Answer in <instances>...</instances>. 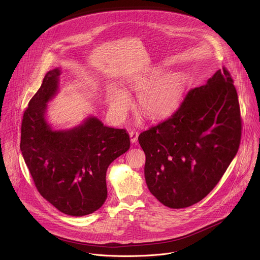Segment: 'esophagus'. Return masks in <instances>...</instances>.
<instances>
[{"label":"esophagus","mask_w":260,"mask_h":260,"mask_svg":"<svg viewBox=\"0 0 260 260\" xmlns=\"http://www.w3.org/2000/svg\"><path fill=\"white\" fill-rule=\"evenodd\" d=\"M129 137H131V142L132 143H137L138 137H139V133L136 132V131H132V132H129Z\"/></svg>","instance_id":"esophagus-1"}]
</instances>
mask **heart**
Instances as JSON below:
<instances>
[{"mask_svg": "<svg viewBox=\"0 0 260 260\" xmlns=\"http://www.w3.org/2000/svg\"><path fill=\"white\" fill-rule=\"evenodd\" d=\"M158 75L159 72L154 71L151 75L136 78L132 83V87L139 91L140 111L151 119H161L174 112L185 85V79L180 74H167L156 80ZM108 103L111 111L120 118L125 115L132 104L127 93L119 88L109 92Z\"/></svg>", "mask_w": 260, "mask_h": 260, "instance_id": "b5f03b06", "label": "heart"}]
</instances>
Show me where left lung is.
<instances>
[{
	"label": "left lung",
	"mask_w": 260,
	"mask_h": 260,
	"mask_svg": "<svg viewBox=\"0 0 260 260\" xmlns=\"http://www.w3.org/2000/svg\"><path fill=\"white\" fill-rule=\"evenodd\" d=\"M241 137L238 93L223 67L190 89L171 117L140 134L148 188L172 209L199 203L224 175Z\"/></svg>",
	"instance_id": "8db88e82"
}]
</instances>
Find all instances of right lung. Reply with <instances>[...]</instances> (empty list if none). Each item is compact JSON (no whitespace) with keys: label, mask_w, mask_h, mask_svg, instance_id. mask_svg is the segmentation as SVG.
Returning a JSON list of instances; mask_svg holds the SVG:
<instances>
[{"label":"right lung","mask_w":260,"mask_h":260,"mask_svg":"<svg viewBox=\"0 0 260 260\" xmlns=\"http://www.w3.org/2000/svg\"><path fill=\"white\" fill-rule=\"evenodd\" d=\"M60 71H49L25 109L20 150L39 193L60 212L84 216L107 199L109 165L131 146L126 131L90 117L70 131H52L44 114L55 94Z\"/></svg>","instance_id":"right-lung-1"}]
</instances>
